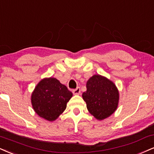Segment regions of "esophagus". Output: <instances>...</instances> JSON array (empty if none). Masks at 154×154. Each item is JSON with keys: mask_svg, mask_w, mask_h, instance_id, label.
<instances>
[{"mask_svg": "<svg viewBox=\"0 0 154 154\" xmlns=\"http://www.w3.org/2000/svg\"><path fill=\"white\" fill-rule=\"evenodd\" d=\"M73 94L74 95H79L81 94V89L79 87H78V88H76L75 89H74V90H73Z\"/></svg>", "mask_w": 154, "mask_h": 154, "instance_id": "1", "label": "esophagus"}]
</instances>
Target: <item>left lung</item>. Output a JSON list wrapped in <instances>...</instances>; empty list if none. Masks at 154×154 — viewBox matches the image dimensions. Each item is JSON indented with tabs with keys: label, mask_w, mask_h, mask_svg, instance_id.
I'll list each match as a JSON object with an SVG mask.
<instances>
[{
	"label": "left lung",
	"mask_w": 154,
	"mask_h": 154,
	"mask_svg": "<svg viewBox=\"0 0 154 154\" xmlns=\"http://www.w3.org/2000/svg\"><path fill=\"white\" fill-rule=\"evenodd\" d=\"M86 91L82 94L89 113L98 121L113 114L119 102V91L109 79L96 74L87 81Z\"/></svg>",
	"instance_id": "left-lung-1"
}]
</instances>
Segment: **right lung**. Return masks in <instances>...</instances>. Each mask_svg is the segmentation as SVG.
Listing matches in <instances>:
<instances>
[{
	"label": "right lung",
	"instance_id": "add662e5",
	"mask_svg": "<svg viewBox=\"0 0 154 154\" xmlns=\"http://www.w3.org/2000/svg\"><path fill=\"white\" fill-rule=\"evenodd\" d=\"M72 96L67 87L56 78H44L32 92V107L41 118L54 121L65 111Z\"/></svg>",
	"mask_w": 154,
	"mask_h": 154
}]
</instances>
